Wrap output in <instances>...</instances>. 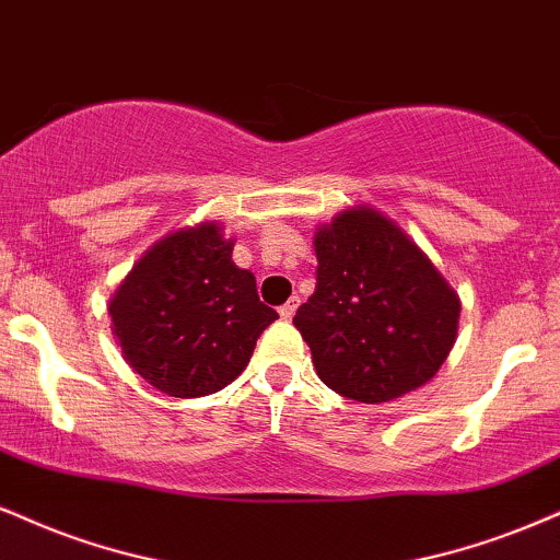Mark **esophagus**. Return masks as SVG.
<instances>
[{
    "instance_id": "obj_1",
    "label": "esophagus",
    "mask_w": 560,
    "mask_h": 560,
    "mask_svg": "<svg viewBox=\"0 0 560 560\" xmlns=\"http://www.w3.org/2000/svg\"><path fill=\"white\" fill-rule=\"evenodd\" d=\"M298 302H300L298 298H292V300H289V302H284V305L279 307V315H281V318H284V320L292 318V315L298 313Z\"/></svg>"
}]
</instances>
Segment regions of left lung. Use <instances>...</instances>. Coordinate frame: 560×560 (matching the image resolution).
<instances>
[{"instance_id":"obj_1","label":"left lung","mask_w":560,"mask_h":560,"mask_svg":"<svg viewBox=\"0 0 560 560\" xmlns=\"http://www.w3.org/2000/svg\"><path fill=\"white\" fill-rule=\"evenodd\" d=\"M315 292L294 315L320 381L362 404L390 401L438 373L459 326V298L428 255L373 208L315 234Z\"/></svg>"}]
</instances>
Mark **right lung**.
<instances>
[{"label":"right lung","instance_id":"right-lung-1","mask_svg":"<svg viewBox=\"0 0 560 560\" xmlns=\"http://www.w3.org/2000/svg\"><path fill=\"white\" fill-rule=\"evenodd\" d=\"M232 247L215 224L174 232L135 262L109 302L125 360L153 388L177 399L215 394L279 318L260 302L255 276L234 266Z\"/></svg>","mask_w":560,"mask_h":560}]
</instances>
